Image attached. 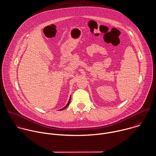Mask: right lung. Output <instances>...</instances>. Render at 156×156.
<instances>
[{"mask_svg": "<svg viewBox=\"0 0 156 156\" xmlns=\"http://www.w3.org/2000/svg\"><path fill=\"white\" fill-rule=\"evenodd\" d=\"M70 101H71V97H70V98H69V101H68V104H67V105L64 107V108H63L62 109H60V110H63V109H65L68 106V105L69 104V103H70Z\"/></svg>", "mask_w": 156, "mask_h": 156, "instance_id": "right-lung-1", "label": "right lung"}]
</instances>
